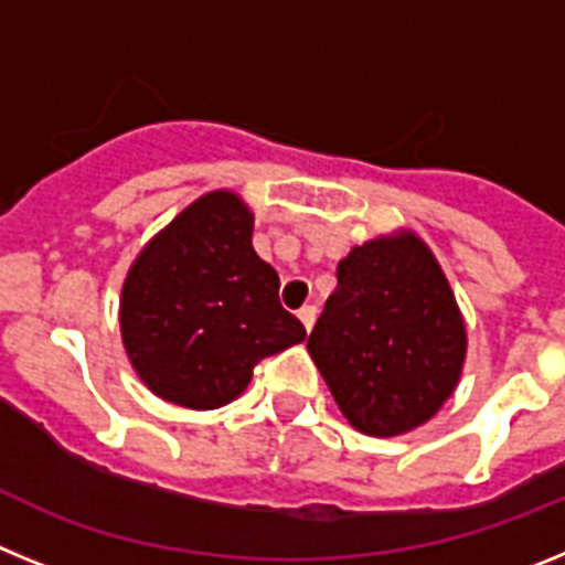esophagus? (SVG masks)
I'll return each mask as SVG.
<instances>
[{
  "label": "esophagus",
  "mask_w": 565,
  "mask_h": 565,
  "mask_svg": "<svg viewBox=\"0 0 565 565\" xmlns=\"http://www.w3.org/2000/svg\"><path fill=\"white\" fill-rule=\"evenodd\" d=\"M297 317H299V322L306 326V331H311L313 322H317V308H313V306H302V308H299Z\"/></svg>",
  "instance_id": "esophagus-1"
}]
</instances>
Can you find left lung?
I'll return each mask as SVG.
<instances>
[{
  "mask_svg": "<svg viewBox=\"0 0 565 565\" xmlns=\"http://www.w3.org/2000/svg\"><path fill=\"white\" fill-rule=\"evenodd\" d=\"M337 291L308 353L364 436H404L430 422L461 382L467 326L447 274L416 232L373 237L339 259Z\"/></svg>",
  "mask_w": 565,
  "mask_h": 565,
  "instance_id": "obj_1",
  "label": "left lung"
}]
</instances>
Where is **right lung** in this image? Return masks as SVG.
Segmentation results:
<instances>
[{"mask_svg": "<svg viewBox=\"0 0 565 565\" xmlns=\"http://www.w3.org/2000/svg\"><path fill=\"white\" fill-rule=\"evenodd\" d=\"M254 214L214 189L149 239L121 288L124 351L158 398L217 411L252 382L254 364L306 339L279 306V277L252 246Z\"/></svg>", "mask_w": 565, "mask_h": 565, "instance_id": "obj_1", "label": "right lung"}]
</instances>
